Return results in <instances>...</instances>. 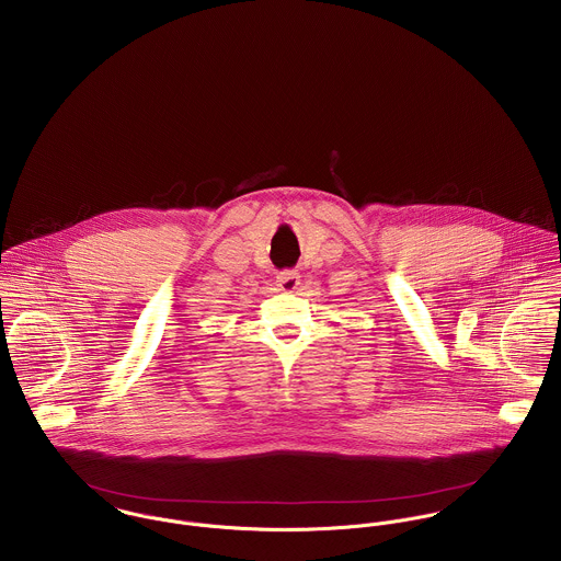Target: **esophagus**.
Returning a JSON list of instances; mask_svg holds the SVG:
<instances>
[{"label": "esophagus", "instance_id": "esophagus-1", "mask_svg": "<svg viewBox=\"0 0 561 561\" xmlns=\"http://www.w3.org/2000/svg\"><path fill=\"white\" fill-rule=\"evenodd\" d=\"M298 285H300V274H298V272H294V270H283V272H278V276H276V287H278L280 291L291 294V291L298 289Z\"/></svg>", "mask_w": 561, "mask_h": 561}]
</instances>
